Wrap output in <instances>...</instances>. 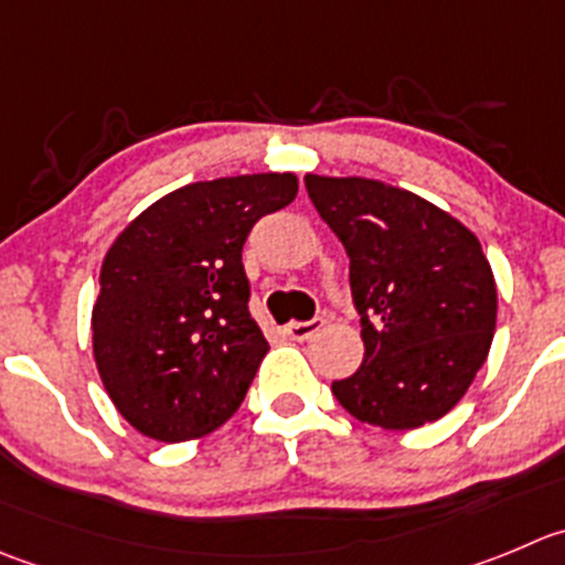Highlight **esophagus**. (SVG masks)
Wrapping results in <instances>:
<instances>
[{"label": "esophagus", "instance_id": "obj_1", "mask_svg": "<svg viewBox=\"0 0 565 565\" xmlns=\"http://www.w3.org/2000/svg\"><path fill=\"white\" fill-rule=\"evenodd\" d=\"M324 327V319H310V321H291V324L286 327L288 335L294 338V341H308L310 335H316V332Z\"/></svg>", "mask_w": 565, "mask_h": 565}]
</instances>
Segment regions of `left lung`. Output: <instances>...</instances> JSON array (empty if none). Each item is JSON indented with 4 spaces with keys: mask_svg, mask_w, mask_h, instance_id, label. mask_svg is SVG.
<instances>
[{
    "mask_svg": "<svg viewBox=\"0 0 565 565\" xmlns=\"http://www.w3.org/2000/svg\"><path fill=\"white\" fill-rule=\"evenodd\" d=\"M349 255L363 363L332 394L358 422L413 429L452 411L486 363L497 282L482 246L427 199L366 177H305Z\"/></svg>",
    "mask_w": 565,
    "mask_h": 565,
    "instance_id": "obj_1",
    "label": "left lung"
}]
</instances>
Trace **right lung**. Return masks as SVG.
<instances>
[{
  "label": "right lung",
  "mask_w": 565,
  "mask_h": 565,
  "mask_svg": "<svg viewBox=\"0 0 565 565\" xmlns=\"http://www.w3.org/2000/svg\"><path fill=\"white\" fill-rule=\"evenodd\" d=\"M297 188L288 171L191 182L113 241L90 316L94 358L138 433L166 444L202 438L241 407L268 352L241 252Z\"/></svg>",
  "instance_id": "right-lung-1"
}]
</instances>
